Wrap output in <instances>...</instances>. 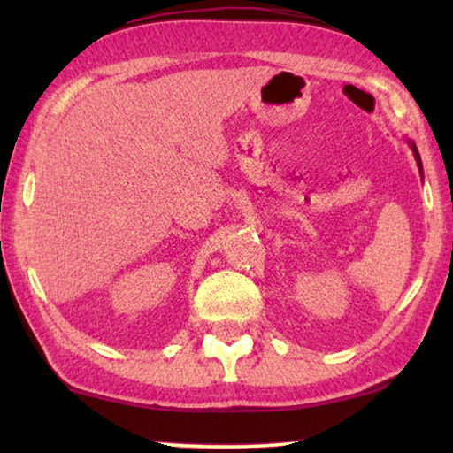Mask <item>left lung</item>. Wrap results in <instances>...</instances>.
Masks as SVG:
<instances>
[{
	"label": "left lung",
	"mask_w": 453,
	"mask_h": 453,
	"mask_svg": "<svg viewBox=\"0 0 453 453\" xmlns=\"http://www.w3.org/2000/svg\"><path fill=\"white\" fill-rule=\"evenodd\" d=\"M411 150H413V157H416L418 167H419V172H421V157H419V151H418V148H416V143H411Z\"/></svg>",
	"instance_id": "1"
}]
</instances>
